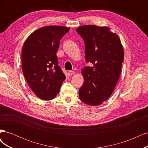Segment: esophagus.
<instances>
[{"label": "esophagus", "instance_id": "obj_1", "mask_svg": "<svg viewBox=\"0 0 148 148\" xmlns=\"http://www.w3.org/2000/svg\"><path fill=\"white\" fill-rule=\"evenodd\" d=\"M73 73H74V71H71V70H70V71H68V74H69V75H73Z\"/></svg>", "mask_w": 148, "mask_h": 148}]
</instances>
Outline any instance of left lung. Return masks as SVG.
I'll use <instances>...</instances> for the list:
<instances>
[{"mask_svg":"<svg viewBox=\"0 0 148 148\" xmlns=\"http://www.w3.org/2000/svg\"><path fill=\"white\" fill-rule=\"evenodd\" d=\"M76 31L85 43L86 62L93 65L82 70L84 83L79 99L88 105H100L110 96L119 79L124 59L122 44L106 26L84 25Z\"/></svg>","mask_w":148,"mask_h":148,"instance_id":"left-lung-1","label":"left lung"}]
</instances>
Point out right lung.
<instances>
[{"label": "right lung", "mask_w": 148, "mask_h": 148, "mask_svg": "<svg viewBox=\"0 0 148 148\" xmlns=\"http://www.w3.org/2000/svg\"><path fill=\"white\" fill-rule=\"evenodd\" d=\"M69 30L65 26H44L31 33L23 44L22 70L29 86L40 99L55 98L66 78L58 65L56 53L61 38Z\"/></svg>", "instance_id": "add662e5"}]
</instances>
